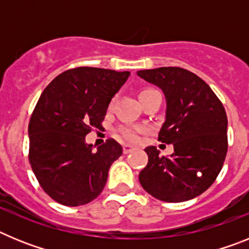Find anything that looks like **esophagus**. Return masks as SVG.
I'll return each mask as SVG.
<instances>
[{
    "mask_svg": "<svg viewBox=\"0 0 249 249\" xmlns=\"http://www.w3.org/2000/svg\"><path fill=\"white\" fill-rule=\"evenodd\" d=\"M133 149H135V147L131 146V144H123V153H124V155H127V153L132 152Z\"/></svg>",
    "mask_w": 249,
    "mask_h": 249,
    "instance_id": "1",
    "label": "esophagus"
}]
</instances>
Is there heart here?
Returning <instances> with one entry per match:
<instances>
[{
	"instance_id": "1",
	"label": "heart",
	"mask_w": 249,
	"mask_h": 249,
	"mask_svg": "<svg viewBox=\"0 0 249 249\" xmlns=\"http://www.w3.org/2000/svg\"><path fill=\"white\" fill-rule=\"evenodd\" d=\"M149 91V89H144L142 92ZM141 92V93H142ZM142 129L138 128V127H131V126H122L117 129V135L120 136L123 140L129 141V142H137L138 137H140V133Z\"/></svg>"
}]
</instances>
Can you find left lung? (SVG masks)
Here are the masks:
<instances>
[{"instance_id": "left-lung-1", "label": "left lung", "mask_w": 249, "mask_h": 249, "mask_svg": "<svg viewBox=\"0 0 249 249\" xmlns=\"http://www.w3.org/2000/svg\"><path fill=\"white\" fill-rule=\"evenodd\" d=\"M158 86L167 101L166 121L158 141L172 143L171 157L153 146L140 173L143 190L160 201L183 202L203 193L221 172L228 148L227 114L219 98L197 74L181 67L138 71Z\"/></svg>"}]
</instances>
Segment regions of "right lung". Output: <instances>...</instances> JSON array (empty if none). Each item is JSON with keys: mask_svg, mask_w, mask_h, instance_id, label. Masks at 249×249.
<instances>
[{"mask_svg": "<svg viewBox=\"0 0 249 249\" xmlns=\"http://www.w3.org/2000/svg\"><path fill=\"white\" fill-rule=\"evenodd\" d=\"M128 76V71L71 68L38 98L28 124V160L39 186L58 203L82 206L102 192L122 147L109 138L93 152L85 137L102 128L107 107Z\"/></svg>", "mask_w": 249, "mask_h": 249, "instance_id": "add662e5", "label": "right lung"}]
</instances>
